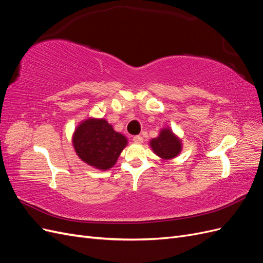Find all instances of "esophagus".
<instances>
[{"label":"esophagus","instance_id":"34e87169","mask_svg":"<svg viewBox=\"0 0 263 263\" xmlns=\"http://www.w3.org/2000/svg\"><path fill=\"white\" fill-rule=\"evenodd\" d=\"M133 140H134L135 144H141L142 140H144V139H142V137L139 136V135H138V136H135V137L133 138Z\"/></svg>","mask_w":263,"mask_h":263}]
</instances>
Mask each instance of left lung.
Wrapping results in <instances>:
<instances>
[{
    "mask_svg": "<svg viewBox=\"0 0 263 263\" xmlns=\"http://www.w3.org/2000/svg\"><path fill=\"white\" fill-rule=\"evenodd\" d=\"M149 146L155 155L163 161L178 157L182 151V139L172 132L170 127H163L158 137L149 141Z\"/></svg>",
    "mask_w": 263,
    "mask_h": 263,
    "instance_id": "obj_1",
    "label": "left lung"
}]
</instances>
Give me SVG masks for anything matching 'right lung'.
<instances>
[{"label": "right lung", "mask_w": 263, "mask_h": 263, "mask_svg": "<svg viewBox=\"0 0 263 263\" xmlns=\"http://www.w3.org/2000/svg\"><path fill=\"white\" fill-rule=\"evenodd\" d=\"M127 142L124 135L114 130L104 118L84 119L72 135V145L78 157L84 163L103 171L115 165Z\"/></svg>", "instance_id": "right-lung-1"}]
</instances>
